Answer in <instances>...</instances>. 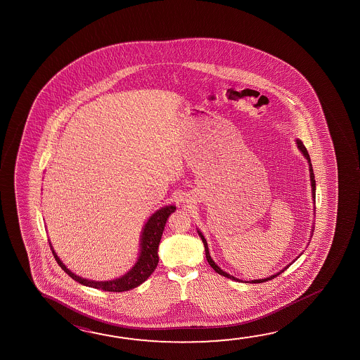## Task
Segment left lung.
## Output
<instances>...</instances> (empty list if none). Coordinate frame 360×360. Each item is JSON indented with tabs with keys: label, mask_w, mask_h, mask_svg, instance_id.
Masks as SVG:
<instances>
[{
	"label": "left lung",
	"mask_w": 360,
	"mask_h": 360,
	"mask_svg": "<svg viewBox=\"0 0 360 360\" xmlns=\"http://www.w3.org/2000/svg\"><path fill=\"white\" fill-rule=\"evenodd\" d=\"M296 144H297V148L300 149L301 153L304 154V157L307 158V163H309V171H310V182H311V191H312V198H314V203H315V188H316V186H315V176H314V171H312V165H311V160H310V155L307 153V148L304 146V143L301 142L300 139H296ZM312 230H314V227H312ZM311 230V232L314 231ZM198 232V235H200V240L203 242V245H205V251H206V259L208 261V264L211 265L213 270L219 274V275H222V276L227 277V278H231V280H235V281H241V280H238L236 277L232 276L230 274H227V272H224V270H221V267H218L216 264H214V261H213L212 257H211V255H210V251H208V245H207L206 238L205 236L200 233V231H197ZM296 259H299V257H296ZM295 262V261H292ZM291 262V264H292ZM290 264V265H291ZM290 265L286 266L283 270H280V271L275 274V275H272V276L266 277V278H259V280H252V281H248L250 283H266V281H269V280H272L274 277L278 276L281 272L285 271ZM246 283V281H245Z\"/></svg>",
	"instance_id": "left-lung-1"
}]
</instances>
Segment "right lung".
<instances>
[{"label": "right lung", "instance_id": "1", "mask_svg": "<svg viewBox=\"0 0 360 360\" xmlns=\"http://www.w3.org/2000/svg\"><path fill=\"white\" fill-rule=\"evenodd\" d=\"M174 211H176V206L162 207L160 210L149 217L147 224H144V227H143L142 236H141V252H139V257H138L136 265L133 266L125 275L115 278V280L93 281V280L77 276L63 264V261L53 251L51 243H50V248L53 250V257L58 261L60 267L77 283L89 286V288L112 291V292L128 291V290L134 289L141 283H144L155 270V267L158 265V261H160L158 246H160V238H162L163 231H165V222L169 217V214Z\"/></svg>", "mask_w": 360, "mask_h": 360}]
</instances>
